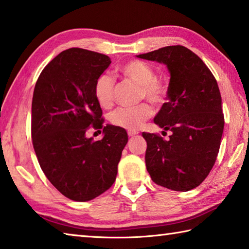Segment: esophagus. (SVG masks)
<instances>
[{
	"mask_svg": "<svg viewBox=\"0 0 249 249\" xmlns=\"http://www.w3.org/2000/svg\"><path fill=\"white\" fill-rule=\"evenodd\" d=\"M127 134H128V136H135V135L138 134V132L137 130H128Z\"/></svg>",
	"mask_w": 249,
	"mask_h": 249,
	"instance_id": "esophagus-1",
	"label": "esophagus"
}]
</instances>
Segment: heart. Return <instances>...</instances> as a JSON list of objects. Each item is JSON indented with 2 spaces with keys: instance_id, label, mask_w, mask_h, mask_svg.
<instances>
[{
  "instance_id": "b5f03b06",
  "label": "heart",
  "mask_w": 249,
  "mask_h": 249,
  "mask_svg": "<svg viewBox=\"0 0 249 249\" xmlns=\"http://www.w3.org/2000/svg\"><path fill=\"white\" fill-rule=\"evenodd\" d=\"M117 71L126 78L133 80L140 86V97H144L152 103H159L168 90L163 80L156 77V71L147 63L134 60L121 65ZM115 81L110 75L101 74L94 83V97L102 107H110L114 100ZM153 110L148 103L135 107H123L113 111L110 114V122L116 126L128 130L138 129L149 117Z\"/></svg>"
}]
</instances>
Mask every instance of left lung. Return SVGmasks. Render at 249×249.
<instances>
[{
	"mask_svg": "<svg viewBox=\"0 0 249 249\" xmlns=\"http://www.w3.org/2000/svg\"><path fill=\"white\" fill-rule=\"evenodd\" d=\"M166 65L168 102L155 123L170 139L142 133L147 171L156 184L187 192L205 180L218 156L224 128L222 99L214 76L201 58L183 46L164 47L137 55ZM166 134V133H165Z\"/></svg>",
	"mask_w": 249,
	"mask_h": 249,
	"instance_id": "obj_1",
	"label": "left lung"
}]
</instances>
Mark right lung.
Masks as SVG:
<instances>
[{"instance_id":"add662e5","label":"right lung","mask_w":249,"mask_h":249,"mask_svg":"<svg viewBox=\"0 0 249 249\" xmlns=\"http://www.w3.org/2000/svg\"><path fill=\"white\" fill-rule=\"evenodd\" d=\"M111 64L107 55L71 48L44 67L31 105V138L39 164L58 192L75 201H88L109 189L128 142L124 128L107 124L94 97L96 79ZM89 125L104 128L94 142Z\"/></svg>"}]
</instances>
